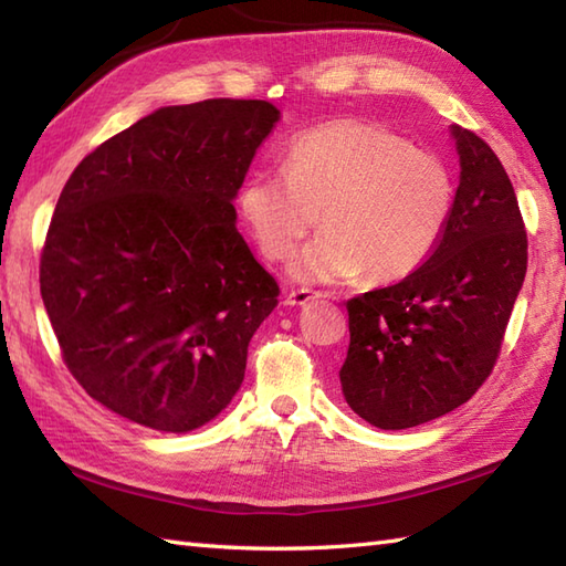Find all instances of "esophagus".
<instances>
[{"label":"esophagus","instance_id":"obj_1","mask_svg":"<svg viewBox=\"0 0 566 566\" xmlns=\"http://www.w3.org/2000/svg\"><path fill=\"white\" fill-rule=\"evenodd\" d=\"M314 298H318V294L308 292V290L290 292V294H284V306H306L308 302H314Z\"/></svg>","mask_w":566,"mask_h":566}]
</instances>
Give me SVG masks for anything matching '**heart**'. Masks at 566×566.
<instances>
[{
    "label": "heart",
    "instance_id": "heart-1",
    "mask_svg": "<svg viewBox=\"0 0 566 566\" xmlns=\"http://www.w3.org/2000/svg\"><path fill=\"white\" fill-rule=\"evenodd\" d=\"M240 219L270 260H290L302 282H338L365 272L401 280L436 250L454 209V179L436 153L413 148L394 128L340 118L298 134L284 172L255 170L238 189Z\"/></svg>",
    "mask_w": 566,
    "mask_h": 566
}]
</instances>
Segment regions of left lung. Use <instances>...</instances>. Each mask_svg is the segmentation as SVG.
I'll return each mask as SVG.
<instances>
[{
	"instance_id": "8db88e82",
	"label": "left lung",
	"mask_w": 566,
	"mask_h": 566,
	"mask_svg": "<svg viewBox=\"0 0 566 566\" xmlns=\"http://www.w3.org/2000/svg\"><path fill=\"white\" fill-rule=\"evenodd\" d=\"M460 187L440 243L399 284L347 302V406L381 430L454 411L491 375L527 270L518 199L496 153L450 126Z\"/></svg>"
}]
</instances>
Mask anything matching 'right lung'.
<instances>
[{"mask_svg":"<svg viewBox=\"0 0 566 566\" xmlns=\"http://www.w3.org/2000/svg\"><path fill=\"white\" fill-rule=\"evenodd\" d=\"M276 122L262 99L163 106L70 175L41 296L72 377L109 411L189 432L243 384L280 286L238 233L233 199Z\"/></svg>","mask_w":566,"mask_h":566,"instance_id":"1","label":"right lung"}]
</instances>
